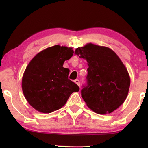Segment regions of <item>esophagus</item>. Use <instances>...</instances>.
I'll list each match as a JSON object with an SVG mask.
<instances>
[{"label": "esophagus", "mask_w": 148, "mask_h": 148, "mask_svg": "<svg viewBox=\"0 0 148 148\" xmlns=\"http://www.w3.org/2000/svg\"><path fill=\"white\" fill-rule=\"evenodd\" d=\"M74 83H76V84H77V85L79 86H80V82H79V81L78 80V79H76V80H75V81H74Z\"/></svg>", "instance_id": "esophagus-1"}]
</instances>
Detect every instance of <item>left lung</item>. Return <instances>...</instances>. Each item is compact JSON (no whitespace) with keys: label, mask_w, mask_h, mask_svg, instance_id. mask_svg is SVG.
<instances>
[{"label":"left lung","mask_w":148,"mask_h":148,"mask_svg":"<svg viewBox=\"0 0 148 148\" xmlns=\"http://www.w3.org/2000/svg\"><path fill=\"white\" fill-rule=\"evenodd\" d=\"M74 53L87 61V85L81 97L87 106L100 114L111 113L126 100L130 85L127 68L111 49L88 43Z\"/></svg>","instance_id":"obj_1"}]
</instances>
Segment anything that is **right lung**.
<instances>
[{
	"label": "right lung",
	"mask_w": 148,
	"mask_h": 148,
	"mask_svg": "<svg viewBox=\"0 0 148 148\" xmlns=\"http://www.w3.org/2000/svg\"><path fill=\"white\" fill-rule=\"evenodd\" d=\"M74 53L72 48L55 45L38 53L27 66L21 81L24 96L33 108L50 113L62 108L79 88L69 79L63 67Z\"/></svg>",
	"instance_id": "right-lung-1"
}]
</instances>
